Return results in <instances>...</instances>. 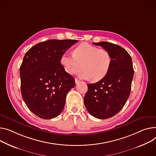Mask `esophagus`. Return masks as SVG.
<instances>
[{"mask_svg":"<svg viewBox=\"0 0 156 156\" xmlns=\"http://www.w3.org/2000/svg\"><path fill=\"white\" fill-rule=\"evenodd\" d=\"M80 80H78L77 78H75V83H76V84H78V83H80Z\"/></svg>","mask_w":156,"mask_h":156,"instance_id":"obj_1","label":"esophagus"}]
</instances>
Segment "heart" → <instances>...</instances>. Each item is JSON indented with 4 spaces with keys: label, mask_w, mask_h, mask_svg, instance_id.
<instances>
[{
    "label": "heart",
    "mask_w": 156,
    "mask_h": 156,
    "mask_svg": "<svg viewBox=\"0 0 156 156\" xmlns=\"http://www.w3.org/2000/svg\"><path fill=\"white\" fill-rule=\"evenodd\" d=\"M112 61L108 51L87 43L76 47L73 51V56L65 52L60 58V63L67 73L75 75L83 69L79 77L92 81H100L106 76Z\"/></svg>",
    "instance_id": "heart-1"
}]
</instances>
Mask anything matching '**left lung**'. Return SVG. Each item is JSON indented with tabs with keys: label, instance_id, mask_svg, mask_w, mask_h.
<instances>
[{
	"label": "left lung",
	"instance_id": "left-lung-1",
	"mask_svg": "<svg viewBox=\"0 0 156 156\" xmlns=\"http://www.w3.org/2000/svg\"><path fill=\"white\" fill-rule=\"evenodd\" d=\"M93 44L108 51L112 61L105 78L88 84L84 104L90 115L106 119L116 115L125 105L130 95L134 71L132 58L125 49L108 42Z\"/></svg>",
	"mask_w": 156,
	"mask_h": 156
}]
</instances>
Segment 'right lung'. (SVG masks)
I'll list each match as a JSON object with an SVG mask.
<instances>
[{
	"instance_id": "add662e5",
	"label": "right lung",
	"mask_w": 156,
	"mask_h": 156,
	"mask_svg": "<svg viewBox=\"0 0 156 156\" xmlns=\"http://www.w3.org/2000/svg\"><path fill=\"white\" fill-rule=\"evenodd\" d=\"M77 42L51 39L26 52L20 67V90L27 107L37 117L53 119L63 110L67 93L75 81L65 71L60 58Z\"/></svg>"
}]
</instances>
